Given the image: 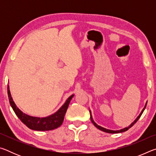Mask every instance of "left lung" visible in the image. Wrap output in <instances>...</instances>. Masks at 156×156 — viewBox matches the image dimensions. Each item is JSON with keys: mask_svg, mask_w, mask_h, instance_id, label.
Instances as JSON below:
<instances>
[{"mask_svg": "<svg viewBox=\"0 0 156 156\" xmlns=\"http://www.w3.org/2000/svg\"><path fill=\"white\" fill-rule=\"evenodd\" d=\"M147 102L146 103V105H145V106H144V108L143 109H142V112L140 113V114L139 115H138V117L136 118V119L135 120V121H134V122L131 124V125H130V126H129L128 127H126V128H125V129H121V130H118V131H113V130H109V129H105V128H103V127H102V126H99V125H98L97 124L94 122V120H93V118H92V116H91V111L89 110V112H90V118H91V122H92V123L94 124V126H96V127H97L98 129H100V130H101V131H104V132H107V133H122V132H124V131H127L128 129H129V128H131L132 126H133L134 124H135L137 121L138 120V119L140 118V116H141V115L142 114V113H143V112H144V109L145 108H146V106H147Z\"/></svg>", "mask_w": 156, "mask_h": 156, "instance_id": "8db88e82", "label": "left lung"}]
</instances>
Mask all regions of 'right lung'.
Listing matches in <instances>:
<instances>
[{
    "label": "right lung",
    "mask_w": 156,
    "mask_h": 156,
    "mask_svg": "<svg viewBox=\"0 0 156 156\" xmlns=\"http://www.w3.org/2000/svg\"><path fill=\"white\" fill-rule=\"evenodd\" d=\"M7 94H8L9 103L16 115L21 120V122L25 124L28 128L36 131H49L59 127L62 124L68 106L73 96V95H72L69 98L66 100L65 103L60 107V109L54 114L46 118H37L23 113L18 109L16 105H15L14 102L13 101L11 94H10L9 85H7Z\"/></svg>",
    "instance_id": "1"
}]
</instances>
